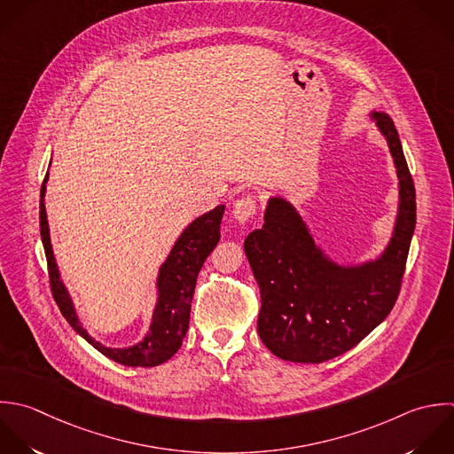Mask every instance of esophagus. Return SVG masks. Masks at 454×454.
I'll return each mask as SVG.
<instances>
[{"label": "esophagus", "mask_w": 454, "mask_h": 454, "mask_svg": "<svg viewBox=\"0 0 454 454\" xmlns=\"http://www.w3.org/2000/svg\"><path fill=\"white\" fill-rule=\"evenodd\" d=\"M256 214V201L253 198H240L231 207V215L239 223H247Z\"/></svg>", "instance_id": "1"}]
</instances>
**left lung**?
I'll use <instances>...</instances> for the list:
<instances>
[{
  "label": "left lung",
  "mask_w": 454,
  "mask_h": 454,
  "mask_svg": "<svg viewBox=\"0 0 454 454\" xmlns=\"http://www.w3.org/2000/svg\"><path fill=\"white\" fill-rule=\"evenodd\" d=\"M398 176V208L384 249L363 262H338L285 196L267 200L263 226L244 251L262 294L258 334L279 359L318 364L364 340L391 313L416 228V189L391 116L372 109Z\"/></svg>",
  "instance_id": "8db88e82"
}]
</instances>
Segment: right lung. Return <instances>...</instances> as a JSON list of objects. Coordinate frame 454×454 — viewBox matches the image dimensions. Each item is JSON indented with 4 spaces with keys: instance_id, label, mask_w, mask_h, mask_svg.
<instances>
[{
    "instance_id": "1",
    "label": "right lung",
    "mask_w": 454,
    "mask_h": 454,
    "mask_svg": "<svg viewBox=\"0 0 454 454\" xmlns=\"http://www.w3.org/2000/svg\"><path fill=\"white\" fill-rule=\"evenodd\" d=\"M47 180L49 173L45 175L40 189V235L49 265L52 295L65 320L93 348H97L100 354L118 364L132 368H152L171 359L180 348L189 329L191 302L198 274L207 256L214 251L221 239L219 228L224 214V205H217L215 208L201 214L192 223H189L187 228L175 240L166 260L160 263L155 279V304L152 311V320L143 340L123 348H111L102 345L100 341H95L82 327L72 295L61 279L51 244V231L45 212Z\"/></svg>"
}]
</instances>
